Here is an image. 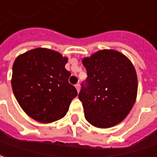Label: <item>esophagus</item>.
<instances>
[{
	"label": "esophagus",
	"instance_id": "34e87169",
	"mask_svg": "<svg viewBox=\"0 0 157 157\" xmlns=\"http://www.w3.org/2000/svg\"><path fill=\"white\" fill-rule=\"evenodd\" d=\"M75 87H76L77 91H78V92H79V90H80V84H77L76 85H75Z\"/></svg>",
	"mask_w": 157,
	"mask_h": 157
}]
</instances>
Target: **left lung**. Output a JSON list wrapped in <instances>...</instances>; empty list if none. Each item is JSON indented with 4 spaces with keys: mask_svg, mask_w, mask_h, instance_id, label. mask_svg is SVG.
Here are the masks:
<instances>
[{
    "mask_svg": "<svg viewBox=\"0 0 157 157\" xmlns=\"http://www.w3.org/2000/svg\"><path fill=\"white\" fill-rule=\"evenodd\" d=\"M87 71L78 94L84 117L93 126L111 128L121 123L134 105L138 90L136 71L127 56L101 50L82 61Z\"/></svg>",
    "mask_w": 157,
    "mask_h": 157,
    "instance_id": "obj_1",
    "label": "left lung"
}]
</instances>
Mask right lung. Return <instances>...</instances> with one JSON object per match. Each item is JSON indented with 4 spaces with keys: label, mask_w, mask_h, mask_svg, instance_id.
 Masks as SVG:
<instances>
[{
    "label": "right lung",
    "mask_w": 157,
    "mask_h": 157,
    "mask_svg": "<svg viewBox=\"0 0 157 157\" xmlns=\"http://www.w3.org/2000/svg\"><path fill=\"white\" fill-rule=\"evenodd\" d=\"M68 59L50 49L36 48L18 56L13 66L12 88L20 106L40 123L63 118L78 95L69 84Z\"/></svg>",
    "instance_id": "right-lung-1"
}]
</instances>
